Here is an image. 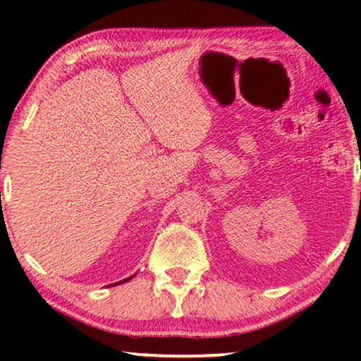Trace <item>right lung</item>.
<instances>
[{
	"label": "right lung",
	"instance_id": "add662e5",
	"mask_svg": "<svg viewBox=\"0 0 361 361\" xmlns=\"http://www.w3.org/2000/svg\"><path fill=\"white\" fill-rule=\"evenodd\" d=\"M133 276H135V274H133ZM133 276H130V277H127V279H124V280H121V282H116V283H113V285H109V286H114V285H119V283H124V282H127V280H130V279H133Z\"/></svg>",
	"mask_w": 361,
	"mask_h": 361
}]
</instances>
